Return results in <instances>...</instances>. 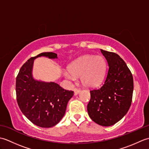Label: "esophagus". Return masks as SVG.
I'll use <instances>...</instances> for the list:
<instances>
[{"instance_id": "esophagus-1", "label": "esophagus", "mask_w": 149, "mask_h": 149, "mask_svg": "<svg viewBox=\"0 0 149 149\" xmlns=\"http://www.w3.org/2000/svg\"><path fill=\"white\" fill-rule=\"evenodd\" d=\"M81 91V89H79V88H74V93L75 95L78 94Z\"/></svg>"}]
</instances>
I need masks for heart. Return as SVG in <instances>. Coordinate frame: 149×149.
Wrapping results in <instances>:
<instances>
[{"label": "heart", "instance_id": "heart-1", "mask_svg": "<svg viewBox=\"0 0 149 149\" xmlns=\"http://www.w3.org/2000/svg\"><path fill=\"white\" fill-rule=\"evenodd\" d=\"M106 61L102 56L85 55L68 66L65 76L74 80L80 77L81 83L88 88L96 87L102 83L106 72Z\"/></svg>", "mask_w": 149, "mask_h": 149}]
</instances>
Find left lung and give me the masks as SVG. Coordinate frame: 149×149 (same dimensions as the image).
<instances>
[{"label": "left lung", "instance_id": "left-lung-1", "mask_svg": "<svg viewBox=\"0 0 149 149\" xmlns=\"http://www.w3.org/2000/svg\"><path fill=\"white\" fill-rule=\"evenodd\" d=\"M108 63L104 84L90 90L88 115L102 126L115 124L129 109L133 93V77L125 61L116 53L100 49Z\"/></svg>", "mask_w": 149, "mask_h": 149}]
</instances>
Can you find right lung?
<instances>
[{
	"label": "right lung",
	"instance_id": "obj_1",
	"mask_svg": "<svg viewBox=\"0 0 149 149\" xmlns=\"http://www.w3.org/2000/svg\"><path fill=\"white\" fill-rule=\"evenodd\" d=\"M40 56L58 58L54 52H43L28 59L22 65L16 79V94L22 113L36 125L49 128L58 123L64 116L74 91L63 89L52 82L45 83L34 79L33 62Z\"/></svg>",
	"mask_w": 149,
	"mask_h": 149
}]
</instances>
